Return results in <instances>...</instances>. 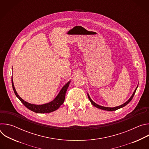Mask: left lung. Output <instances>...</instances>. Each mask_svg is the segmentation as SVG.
Instances as JSON below:
<instances>
[{
    "label": "left lung",
    "mask_w": 149,
    "mask_h": 149,
    "mask_svg": "<svg viewBox=\"0 0 149 149\" xmlns=\"http://www.w3.org/2000/svg\"><path fill=\"white\" fill-rule=\"evenodd\" d=\"M137 87H138V86L136 87V90H134V91L133 95H132V97L130 98V99H129L128 101H127V102H125L124 104H122V105H120V106H118V107H113V108L105 107H102V106L99 105L97 104L96 103H95V102L91 99V98L90 97V96H89L88 94V97L90 101H91V104L94 106V107H97V108H98V109H101V110H107V111H115V110H118V109H120V108H122V107H124V106H125L127 104H128L131 101V100L133 99V97H134V94H135V93H136V90H137Z\"/></svg>",
    "instance_id": "obj_1"
}]
</instances>
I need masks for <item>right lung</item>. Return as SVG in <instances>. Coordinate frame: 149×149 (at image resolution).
Masks as SVG:
<instances>
[{
  "label": "right lung",
  "instance_id": "add662e5",
  "mask_svg": "<svg viewBox=\"0 0 149 149\" xmlns=\"http://www.w3.org/2000/svg\"><path fill=\"white\" fill-rule=\"evenodd\" d=\"M70 83V81L68 82L67 84H66L62 88L58 95L56 96V97L51 102L45 104L43 105H35V104H32L30 103H28L24 101L21 98L17 93L16 91V90L15 88L13 82V79L12 77V87L13 90L14 91V93L16 95V96L19 99V100L22 102V103L25 106L26 108L29 109L30 110L36 113H51L52 111H54L56 110L63 103L65 100V94L67 92V90L69 87V84Z\"/></svg>",
  "mask_w": 149,
  "mask_h": 149
}]
</instances>
